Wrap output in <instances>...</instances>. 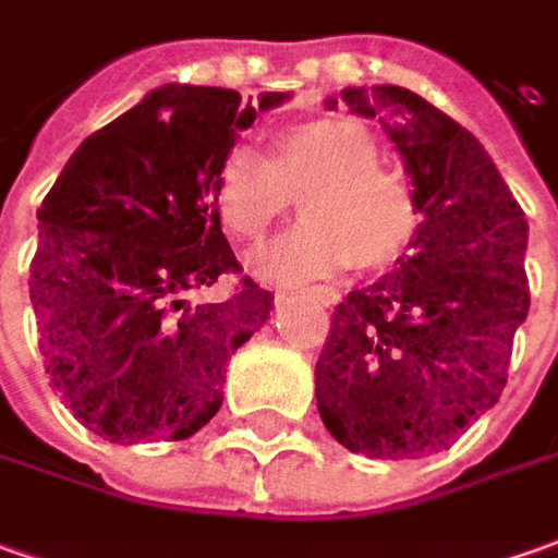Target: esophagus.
I'll list each match as a JSON object with an SVG mask.
<instances>
[{
    "mask_svg": "<svg viewBox=\"0 0 558 558\" xmlns=\"http://www.w3.org/2000/svg\"><path fill=\"white\" fill-rule=\"evenodd\" d=\"M305 293H312L315 299H320L324 305H337L339 302V293L333 290V287H308Z\"/></svg>",
    "mask_w": 558,
    "mask_h": 558,
    "instance_id": "esophagus-1",
    "label": "esophagus"
}]
</instances>
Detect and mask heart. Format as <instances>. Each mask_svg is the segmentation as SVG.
I'll return each instance as SVG.
<instances>
[{
	"instance_id": "b5f03b06",
	"label": "heart",
	"mask_w": 558,
	"mask_h": 558,
	"mask_svg": "<svg viewBox=\"0 0 558 558\" xmlns=\"http://www.w3.org/2000/svg\"><path fill=\"white\" fill-rule=\"evenodd\" d=\"M293 197L305 221L256 259L262 278H317L352 262L357 271H383L404 256L420 228L411 182L379 166L371 129L349 117L283 125L268 160L253 147H234L213 184L216 216L246 243L265 241Z\"/></svg>"
}]
</instances>
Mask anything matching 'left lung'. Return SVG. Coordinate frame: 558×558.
Returning a JSON list of instances; mask_svg holds the SVG:
<instances>
[{
    "mask_svg": "<svg viewBox=\"0 0 558 558\" xmlns=\"http://www.w3.org/2000/svg\"><path fill=\"white\" fill-rule=\"evenodd\" d=\"M342 101L386 113L423 221L392 275L337 305L317 411L352 453L413 460L457 441L507 386L531 305L529 221L478 138L416 92L342 88Z\"/></svg>",
    "mask_w": 558,
    "mask_h": 558,
    "instance_id": "8db88e82",
    "label": "left lung"
}]
</instances>
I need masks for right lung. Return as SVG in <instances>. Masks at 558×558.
I'll list each match as a JSON object with an SVG mask.
<instances>
[{
    "label": "right lung",
    "mask_w": 558,
    "mask_h": 558,
    "mask_svg": "<svg viewBox=\"0 0 558 558\" xmlns=\"http://www.w3.org/2000/svg\"><path fill=\"white\" fill-rule=\"evenodd\" d=\"M265 92L154 88L73 150L39 206L29 302L39 352L73 416L117 445L182 441L221 408L225 367L275 308L243 278L225 302L187 296L241 271L213 184Z\"/></svg>",
    "instance_id": "right-lung-1"
}]
</instances>
